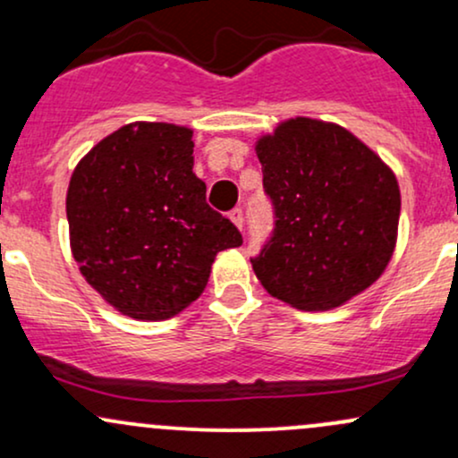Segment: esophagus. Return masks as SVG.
Returning <instances> with one entry per match:
<instances>
[{"label": "esophagus", "instance_id": "esophagus-1", "mask_svg": "<svg viewBox=\"0 0 458 458\" xmlns=\"http://www.w3.org/2000/svg\"><path fill=\"white\" fill-rule=\"evenodd\" d=\"M230 219H233V224L236 225V228H243V208H234V211H230Z\"/></svg>", "mask_w": 458, "mask_h": 458}]
</instances>
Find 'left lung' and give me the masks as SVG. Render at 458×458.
I'll list each match as a JSON object with an SVG mask.
<instances>
[{"instance_id": "left-lung-1", "label": "left lung", "mask_w": 458, "mask_h": 458, "mask_svg": "<svg viewBox=\"0 0 458 458\" xmlns=\"http://www.w3.org/2000/svg\"><path fill=\"white\" fill-rule=\"evenodd\" d=\"M273 230L251 259L267 293L329 310L366 291L392 259L401 217L396 176L338 124L282 123L256 144Z\"/></svg>"}]
</instances>
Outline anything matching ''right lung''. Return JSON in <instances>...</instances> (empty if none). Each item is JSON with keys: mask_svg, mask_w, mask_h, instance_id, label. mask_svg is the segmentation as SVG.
Wrapping results in <instances>:
<instances>
[{"mask_svg": "<svg viewBox=\"0 0 458 458\" xmlns=\"http://www.w3.org/2000/svg\"><path fill=\"white\" fill-rule=\"evenodd\" d=\"M193 131L133 123L79 161L66 196L79 271L123 314L170 318L202 295L217 251L243 243L193 174Z\"/></svg>", "mask_w": 458, "mask_h": 458, "instance_id": "add662e5", "label": "right lung"}]
</instances>
